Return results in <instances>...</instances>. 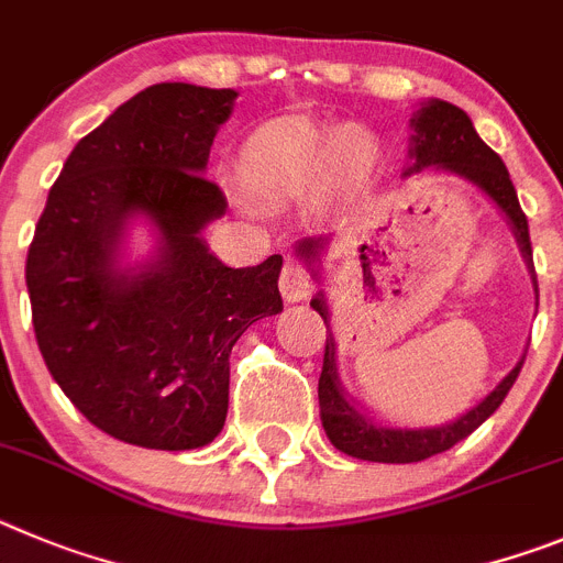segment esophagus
Masks as SVG:
<instances>
[{
    "mask_svg": "<svg viewBox=\"0 0 563 563\" xmlns=\"http://www.w3.org/2000/svg\"><path fill=\"white\" fill-rule=\"evenodd\" d=\"M280 294L286 302H302L311 294V277L297 263H286L280 272Z\"/></svg>",
    "mask_w": 563,
    "mask_h": 563,
    "instance_id": "esophagus-1",
    "label": "esophagus"
}]
</instances>
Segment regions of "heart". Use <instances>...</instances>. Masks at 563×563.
Returning a JSON list of instances; mask_svg holds the SVG:
<instances>
[{"label": "heart", "mask_w": 563, "mask_h": 563, "mask_svg": "<svg viewBox=\"0 0 563 563\" xmlns=\"http://www.w3.org/2000/svg\"><path fill=\"white\" fill-rule=\"evenodd\" d=\"M373 136L362 129H325L306 120H272L246 134L238 174L269 201H288L339 181L356 185L373 165Z\"/></svg>", "instance_id": "heart-1"}]
</instances>
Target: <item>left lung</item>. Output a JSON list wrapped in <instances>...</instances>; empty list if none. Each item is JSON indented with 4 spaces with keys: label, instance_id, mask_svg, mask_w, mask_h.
<instances>
[{
    "label": "left lung",
    "instance_id": "obj_1",
    "mask_svg": "<svg viewBox=\"0 0 563 563\" xmlns=\"http://www.w3.org/2000/svg\"><path fill=\"white\" fill-rule=\"evenodd\" d=\"M409 131L412 134H409V162L401 174L404 179L423 174V170H434V174L460 176V179L477 187L479 194L503 212L505 221H508L521 257L528 263L536 291V306H539V283H536L528 219L521 212L516 187L499 154H494L479 140L477 129H474V123H471V118L463 109H457L454 103H445L440 98H429L418 103V109L409 118ZM328 246H331V235L302 238V241L294 244V255L306 263V269L311 272V277L319 286L325 280L322 277V257H325ZM311 308L325 319L328 328L325 362H322V376H319V418H322V429H325L328 440L336 445L339 452L351 454L356 460H369V463H418V460H427L432 454L452 449L454 443L468 438L474 429L483 427L485 420L499 409V404L505 401V395H508L516 376H519L521 364H525V356H521L516 367L485 395L483 401L465 409L454 420H445V423H438V427H395L389 420L373 418L342 387L336 364V339H333L331 331V306H328L325 288H319L313 294Z\"/></svg>",
    "mask_w": 563,
    "mask_h": 563
}]
</instances>
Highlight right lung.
Masks as SVG:
<instances>
[{
    "label": "right lung",
    "instance_id": "add662e5",
    "mask_svg": "<svg viewBox=\"0 0 563 563\" xmlns=\"http://www.w3.org/2000/svg\"><path fill=\"white\" fill-rule=\"evenodd\" d=\"M235 89L154 84L73 148L27 252L44 364L89 423L143 449L212 443L230 407V353L283 311V257L232 269L205 227L227 201L205 179ZM145 225L150 252L130 232Z\"/></svg>",
    "mask_w": 563,
    "mask_h": 563
}]
</instances>
